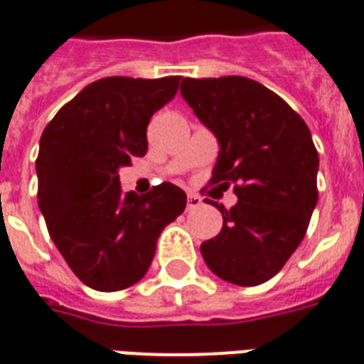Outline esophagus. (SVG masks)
Listing matches in <instances>:
<instances>
[{
    "label": "esophagus",
    "mask_w": 364,
    "mask_h": 364,
    "mask_svg": "<svg viewBox=\"0 0 364 364\" xmlns=\"http://www.w3.org/2000/svg\"><path fill=\"white\" fill-rule=\"evenodd\" d=\"M201 205V197L196 196V193H190V196H188V210H191V208H199Z\"/></svg>",
    "instance_id": "obj_1"
}]
</instances>
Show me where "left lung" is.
<instances>
[{"instance_id":"left-lung-1","label":"left lung","mask_w":364,"mask_h":364,"mask_svg":"<svg viewBox=\"0 0 364 364\" xmlns=\"http://www.w3.org/2000/svg\"><path fill=\"white\" fill-rule=\"evenodd\" d=\"M180 92L220 144L208 184L233 186L239 199L230 210L216 205L224 224L201 245L203 258L228 283H266L302 243L317 205L311 132L283 98L249 77H184Z\"/></svg>"}]
</instances>
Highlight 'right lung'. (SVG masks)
<instances>
[{
  "label": "right lung",
  "mask_w": 364,
  "mask_h": 364,
  "mask_svg": "<svg viewBox=\"0 0 364 364\" xmlns=\"http://www.w3.org/2000/svg\"><path fill=\"white\" fill-rule=\"evenodd\" d=\"M180 75L104 77L64 104L39 140L38 205L70 269L114 292L146 275L163 228L184 213L171 182L123 193L117 168L148 151L151 115L178 91Z\"/></svg>",
  "instance_id": "1"
}]
</instances>
